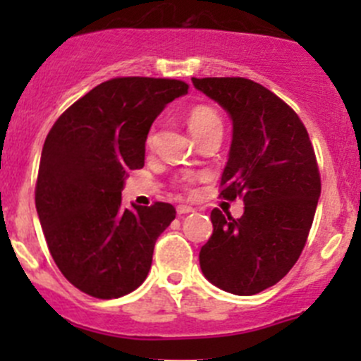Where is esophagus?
<instances>
[{
    "instance_id": "obj_1",
    "label": "esophagus",
    "mask_w": 361,
    "mask_h": 361,
    "mask_svg": "<svg viewBox=\"0 0 361 361\" xmlns=\"http://www.w3.org/2000/svg\"><path fill=\"white\" fill-rule=\"evenodd\" d=\"M178 214H180V216H181V214H187V213H194V207H192V206H185V204H181V206H178Z\"/></svg>"
}]
</instances>
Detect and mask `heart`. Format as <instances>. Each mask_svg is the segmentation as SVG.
<instances>
[{"label":"heart","instance_id":"b5f03b06","mask_svg":"<svg viewBox=\"0 0 361 361\" xmlns=\"http://www.w3.org/2000/svg\"><path fill=\"white\" fill-rule=\"evenodd\" d=\"M188 129H190L192 136L197 140V137L204 136V134L211 133L214 129H221V120L218 116V113L209 106H195L192 108L190 113L187 116ZM152 141V137H148V143Z\"/></svg>","mask_w":361,"mask_h":361}]
</instances>
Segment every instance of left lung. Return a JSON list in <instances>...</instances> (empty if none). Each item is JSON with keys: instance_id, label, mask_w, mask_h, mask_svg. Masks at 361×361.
Wrapping results in <instances>:
<instances>
[{"instance_id": "obj_1", "label": "left lung", "mask_w": 361, "mask_h": 361, "mask_svg": "<svg viewBox=\"0 0 361 361\" xmlns=\"http://www.w3.org/2000/svg\"><path fill=\"white\" fill-rule=\"evenodd\" d=\"M232 120L220 195L243 197L234 220L211 211L213 234L201 248L202 274L220 290L255 295L288 274L304 250L322 194L318 164L292 108L248 78H192Z\"/></svg>"}]
</instances>
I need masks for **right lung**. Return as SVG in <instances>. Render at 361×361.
<instances>
[{
  "label": "right lung",
  "mask_w": 361,
  "mask_h": 361,
  "mask_svg": "<svg viewBox=\"0 0 361 361\" xmlns=\"http://www.w3.org/2000/svg\"><path fill=\"white\" fill-rule=\"evenodd\" d=\"M180 80L126 76L94 87L57 118L36 181V211L64 278L97 298L136 290L155 241L176 216L167 202L122 206L127 173L145 166V143L160 111L185 96Z\"/></svg>",
  "instance_id": "1"
}]
</instances>
